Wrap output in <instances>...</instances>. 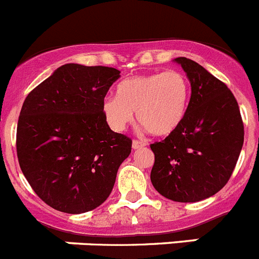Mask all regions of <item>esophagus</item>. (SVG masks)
Masks as SVG:
<instances>
[{
	"label": "esophagus",
	"mask_w": 259,
	"mask_h": 259,
	"mask_svg": "<svg viewBox=\"0 0 259 259\" xmlns=\"http://www.w3.org/2000/svg\"><path fill=\"white\" fill-rule=\"evenodd\" d=\"M146 146L145 142H141V141H137V139H134L132 143V147L134 148V150H138V148H143Z\"/></svg>",
	"instance_id": "1"
}]
</instances>
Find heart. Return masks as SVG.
Wrapping results in <instances>:
<instances>
[{"label":"heart","mask_w":259,"mask_h":259,"mask_svg":"<svg viewBox=\"0 0 259 259\" xmlns=\"http://www.w3.org/2000/svg\"><path fill=\"white\" fill-rule=\"evenodd\" d=\"M190 100V84L177 70L130 76L117 86V96L102 103L108 126L123 132L137 118L146 130L157 137L169 136L184 122Z\"/></svg>","instance_id":"b5f03b06"}]
</instances>
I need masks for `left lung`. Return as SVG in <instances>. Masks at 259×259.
Wrapping results in <instances>:
<instances>
[{
    "mask_svg": "<svg viewBox=\"0 0 259 259\" xmlns=\"http://www.w3.org/2000/svg\"><path fill=\"white\" fill-rule=\"evenodd\" d=\"M186 73L192 95L184 122L152 143L151 183L175 202H198L228 183L244 143V125L231 90L203 66L175 58Z\"/></svg>",
    "mask_w": 259,
    "mask_h": 259,
    "instance_id": "8db88e82",
    "label": "left lung"
}]
</instances>
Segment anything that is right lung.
I'll return each mask as SVG.
<instances>
[{"mask_svg":"<svg viewBox=\"0 0 259 259\" xmlns=\"http://www.w3.org/2000/svg\"><path fill=\"white\" fill-rule=\"evenodd\" d=\"M120 70L65 64L27 95L17 127L19 165L33 192L55 210L82 213L109 197L132 139L102 113Z\"/></svg>","mask_w":259,"mask_h":259,"instance_id":"1","label":"right lung"}]
</instances>
